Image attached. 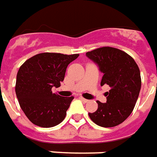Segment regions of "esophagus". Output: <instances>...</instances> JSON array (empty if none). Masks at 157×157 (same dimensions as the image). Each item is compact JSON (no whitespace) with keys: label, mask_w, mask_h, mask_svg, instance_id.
Segmentation results:
<instances>
[{"label":"esophagus","mask_w":157,"mask_h":157,"mask_svg":"<svg viewBox=\"0 0 157 157\" xmlns=\"http://www.w3.org/2000/svg\"><path fill=\"white\" fill-rule=\"evenodd\" d=\"M80 99L82 100V101H84V102H88V101H88L87 99H85V98H83L82 96H80Z\"/></svg>","instance_id":"obj_1"}]
</instances>
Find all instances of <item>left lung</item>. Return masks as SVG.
Wrapping results in <instances>:
<instances>
[{"mask_svg":"<svg viewBox=\"0 0 157 157\" xmlns=\"http://www.w3.org/2000/svg\"><path fill=\"white\" fill-rule=\"evenodd\" d=\"M86 56L103 73L101 86L111 87L105 93L106 102L97 101V110L89 117L102 127L117 126L132 114L137 101L141 86L139 67L127 53L110 46L86 52Z\"/></svg>","mask_w":157,"mask_h":157,"instance_id":"8db88e82","label":"left lung"}]
</instances>
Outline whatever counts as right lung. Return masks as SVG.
<instances>
[{
  "mask_svg": "<svg viewBox=\"0 0 157 157\" xmlns=\"http://www.w3.org/2000/svg\"><path fill=\"white\" fill-rule=\"evenodd\" d=\"M78 56L45 52L26 60L20 67L16 94L20 106L33 124L48 128L65 119L74 97H61L52 89L61 86L67 66Z\"/></svg>",
  "mask_w": 157,
  "mask_h": 157,
  "instance_id": "add662e5",
  "label": "right lung"
}]
</instances>
